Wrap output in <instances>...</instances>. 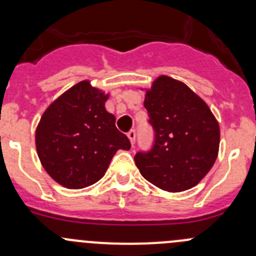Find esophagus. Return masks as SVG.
I'll list each match as a JSON object with an SVG mask.
<instances>
[{
    "instance_id": "esophagus-1",
    "label": "esophagus",
    "mask_w": 256,
    "mask_h": 256,
    "mask_svg": "<svg viewBox=\"0 0 256 256\" xmlns=\"http://www.w3.org/2000/svg\"><path fill=\"white\" fill-rule=\"evenodd\" d=\"M128 140H130L131 144H132V146H134V144H135V138H136V132H135V131H134V130L128 131Z\"/></svg>"
}]
</instances>
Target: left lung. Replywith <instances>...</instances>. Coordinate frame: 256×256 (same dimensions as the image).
Returning <instances> with one entry per match:
<instances>
[{
	"label": "left lung",
	"mask_w": 256,
	"mask_h": 256,
	"mask_svg": "<svg viewBox=\"0 0 256 256\" xmlns=\"http://www.w3.org/2000/svg\"><path fill=\"white\" fill-rule=\"evenodd\" d=\"M144 92V106L154 126V144L147 154H136V166L144 180L161 190H190L218 157V121L202 98L171 76H157Z\"/></svg>",
	"instance_id": "1"
}]
</instances>
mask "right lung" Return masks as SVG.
<instances>
[{"instance_id": "right-lung-1", "label": "right lung", "mask_w": 256, "mask_h": 256, "mask_svg": "<svg viewBox=\"0 0 256 256\" xmlns=\"http://www.w3.org/2000/svg\"><path fill=\"white\" fill-rule=\"evenodd\" d=\"M109 94L82 80L46 109L36 128V148L46 172L63 187L96 183L118 150H130L126 135L108 112Z\"/></svg>"}]
</instances>
